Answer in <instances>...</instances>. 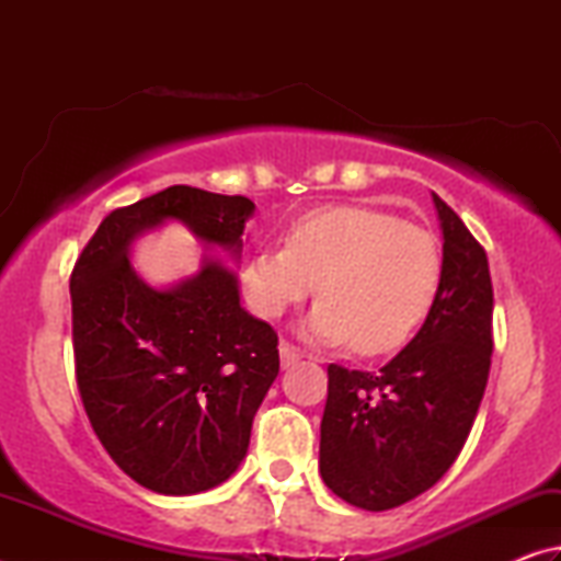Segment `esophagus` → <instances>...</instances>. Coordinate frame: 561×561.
<instances>
[{"label": "esophagus", "mask_w": 561, "mask_h": 561, "mask_svg": "<svg viewBox=\"0 0 561 561\" xmlns=\"http://www.w3.org/2000/svg\"><path fill=\"white\" fill-rule=\"evenodd\" d=\"M279 356H282V366L284 368H289L291 364H297V360L304 356L301 351L294 346V344H289V341H282L279 344Z\"/></svg>", "instance_id": "34e87169"}]
</instances>
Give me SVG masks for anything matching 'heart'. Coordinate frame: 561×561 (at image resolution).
Returning a JSON list of instances; mask_svg holds the SVG:
<instances>
[{"mask_svg": "<svg viewBox=\"0 0 561 561\" xmlns=\"http://www.w3.org/2000/svg\"><path fill=\"white\" fill-rule=\"evenodd\" d=\"M443 279L438 237L374 207H321L291 225L284 247H262L244 267L252 309L277 319L314 289L307 331L376 356L401 348L428 317Z\"/></svg>", "mask_w": 561, "mask_h": 561, "instance_id": "heart-1", "label": "heart"}]
</instances>
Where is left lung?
Masks as SVG:
<instances>
[{
  "instance_id": "1",
  "label": "left lung",
  "mask_w": 561,
  "mask_h": 561,
  "mask_svg": "<svg viewBox=\"0 0 561 561\" xmlns=\"http://www.w3.org/2000/svg\"><path fill=\"white\" fill-rule=\"evenodd\" d=\"M443 279L415 339L381 371L329 364L319 470L360 510H393L433 488L458 458L485 393L492 279L485 247L433 195Z\"/></svg>"
}]
</instances>
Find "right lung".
Wrapping results in <instances>:
<instances>
[{
	"instance_id": "add662e5",
	"label": "right lung",
	"mask_w": 561,
	"mask_h": 561,
	"mask_svg": "<svg viewBox=\"0 0 561 561\" xmlns=\"http://www.w3.org/2000/svg\"><path fill=\"white\" fill-rule=\"evenodd\" d=\"M254 203L173 185L116 207L71 272L76 386L118 468L160 495L220 485L242 462L279 374L277 331L240 307L237 277L207 260L170 289L133 272L128 247L165 220L240 254Z\"/></svg>"
}]
</instances>
